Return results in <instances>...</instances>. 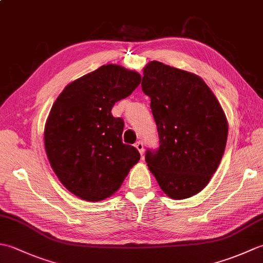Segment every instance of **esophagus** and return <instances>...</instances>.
Returning <instances> with one entry per match:
<instances>
[{
	"mask_svg": "<svg viewBox=\"0 0 263 263\" xmlns=\"http://www.w3.org/2000/svg\"><path fill=\"white\" fill-rule=\"evenodd\" d=\"M136 148L139 150V153H140V155L142 156L143 153H144V148H143V143L141 141H138L136 142Z\"/></svg>",
	"mask_w": 263,
	"mask_h": 263,
	"instance_id": "obj_1",
	"label": "esophagus"
}]
</instances>
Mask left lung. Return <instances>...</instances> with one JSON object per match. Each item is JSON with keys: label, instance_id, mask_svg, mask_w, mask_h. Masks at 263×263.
Masks as SVG:
<instances>
[{"label": "left lung", "instance_id": "8db88e82", "mask_svg": "<svg viewBox=\"0 0 263 263\" xmlns=\"http://www.w3.org/2000/svg\"><path fill=\"white\" fill-rule=\"evenodd\" d=\"M142 91L150 97L159 147L146 161L160 189L175 200L199 193L225 152L228 124L216 96L197 74L152 61Z\"/></svg>", "mask_w": 263, "mask_h": 263}]
</instances>
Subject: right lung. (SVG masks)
Returning a JSON list of instances; mask_svg holds the SVG:
<instances>
[{
  "mask_svg": "<svg viewBox=\"0 0 263 263\" xmlns=\"http://www.w3.org/2000/svg\"><path fill=\"white\" fill-rule=\"evenodd\" d=\"M140 82L136 71L103 65L69 83L53 104L44 131L46 155L61 183L80 199L113 195L140 159L122 142L124 121L110 113Z\"/></svg>",
  "mask_w": 263,
  "mask_h": 263,
  "instance_id": "add662e5",
  "label": "right lung"
}]
</instances>
